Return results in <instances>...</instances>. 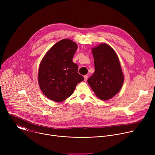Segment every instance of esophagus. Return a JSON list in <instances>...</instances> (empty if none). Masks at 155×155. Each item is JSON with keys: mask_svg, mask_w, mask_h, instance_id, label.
Here are the masks:
<instances>
[{"mask_svg": "<svg viewBox=\"0 0 155 155\" xmlns=\"http://www.w3.org/2000/svg\"><path fill=\"white\" fill-rule=\"evenodd\" d=\"M87 79V75H84V81H86Z\"/></svg>", "mask_w": 155, "mask_h": 155, "instance_id": "1", "label": "esophagus"}]
</instances>
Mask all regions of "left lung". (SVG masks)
<instances>
[{"mask_svg": "<svg viewBox=\"0 0 155 155\" xmlns=\"http://www.w3.org/2000/svg\"><path fill=\"white\" fill-rule=\"evenodd\" d=\"M95 71L87 83L97 97L107 101L114 97L121 90L124 82L118 58L114 49L101 43L92 49Z\"/></svg>", "mask_w": 155, "mask_h": 155, "instance_id": "8db88e82", "label": "left lung"}]
</instances>
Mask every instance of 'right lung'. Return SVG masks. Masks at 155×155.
Returning <instances> with one entry per match:
<instances>
[{
    "instance_id": "add662e5",
    "label": "right lung",
    "mask_w": 155,
    "mask_h": 155,
    "mask_svg": "<svg viewBox=\"0 0 155 155\" xmlns=\"http://www.w3.org/2000/svg\"><path fill=\"white\" fill-rule=\"evenodd\" d=\"M78 48L70 39L57 42L42 59L38 81L42 93L48 99L60 102L70 97L77 84L84 80L78 73V65L72 61Z\"/></svg>"
}]
</instances>
